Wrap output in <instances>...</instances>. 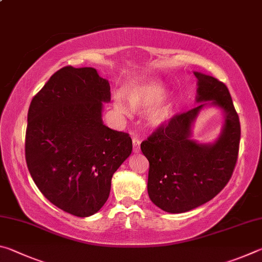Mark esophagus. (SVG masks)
I'll list each match as a JSON object with an SVG mask.
<instances>
[{"mask_svg":"<svg viewBox=\"0 0 262 262\" xmlns=\"http://www.w3.org/2000/svg\"><path fill=\"white\" fill-rule=\"evenodd\" d=\"M140 144L141 141L137 137H133V152L137 154L140 151Z\"/></svg>","mask_w":262,"mask_h":262,"instance_id":"obj_1","label":"esophagus"}]
</instances>
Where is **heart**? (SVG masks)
<instances>
[{
	"label": "heart",
	"mask_w": 262,
	"mask_h": 262,
	"mask_svg": "<svg viewBox=\"0 0 262 262\" xmlns=\"http://www.w3.org/2000/svg\"><path fill=\"white\" fill-rule=\"evenodd\" d=\"M167 92L165 84L159 79H145L128 88L129 103L121 94L113 96V107L122 117H132L135 111L149 108L145 115L149 127L158 129L171 120L173 115V101L163 99Z\"/></svg>",
	"instance_id": "obj_1"
}]
</instances>
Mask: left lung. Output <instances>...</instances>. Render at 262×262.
<instances>
[{"label":"left lung","mask_w":262,"mask_h":262,"mask_svg":"<svg viewBox=\"0 0 262 262\" xmlns=\"http://www.w3.org/2000/svg\"><path fill=\"white\" fill-rule=\"evenodd\" d=\"M194 75L195 101L201 104L176 115L141 143L150 165V200L171 214L189 211L215 198L231 178L238 157L241 123L228 88L209 75ZM208 105L221 109L225 122L214 142L201 144L191 137L192 126Z\"/></svg>","instance_id":"left-lung-1"}]
</instances>
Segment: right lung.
I'll list each match as a JSON object with an SVG mask.
<instances>
[{
  "instance_id": "1",
  "label": "right lung",
  "mask_w": 262,
  "mask_h": 262,
  "mask_svg": "<svg viewBox=\"0 0 262 262\" xmlns=\"http://www.w3.org/2000/svg\"><path fill=\"white\" fill-rule=\"evenodd\" d=\"M110 83L95 68L63 67L33 97L28 113L25 158L48 201L88 217L107 201L114 172L130 156L129 135L103 122Z\"/></svg>"
}]
</instances>
